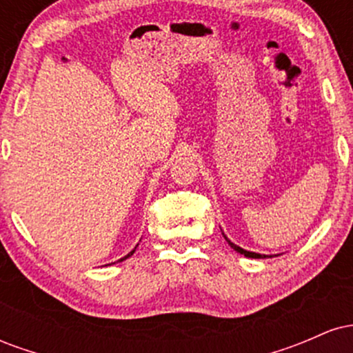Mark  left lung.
Masks as SVG:
<instances>
[{
	"label": "left lung",
	"mask_w": 353,
	"mask_h": 353,
	"mask_svg": "<svg viewBox=\"0 0 353 353\" xmlns=\"http://www.w3.org/2000/svg\"><path fill=\"white\" fill-rule=\"evenodd\" d=\"M222 236H224V239L225 241H228V244L232 247L234 250H236V252H239V254H242V255H245V257H249V259H267V257H272V255H265V254H257V252H250V250H245V249H242V247H239V245H236L234 244V242H230L228 237H225V234L222 232Z\"/></svg>",
	"instance_id": "1"
}]
</instances>
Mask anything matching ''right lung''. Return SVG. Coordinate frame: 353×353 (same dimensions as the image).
I'll return each mask as SVG.
<instances>
[{
    "label": "right lung",
    "mask_w": 353,
    "mask_h": 353,
    "mask_svg": "<svg viewBox=\"0 0 353 353\" xmlns=\"http://www.w3.org/2000/svg\"><path fill=\"white\" fill-rule=\"evenodd\" d=\"M137 245H139V244H137ZM137 245H136V247H137ZM136 247H134V249H132V250H131V252H129L128 255H124V257H123V259H119V261H117V262H123V261H125V259H128V257H131V255H132V254H134ZM108 265H109V264H108Z\"/></svg>",
    "instance_id": "obj_1"
}]
</instances>
